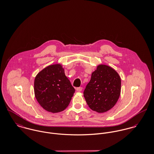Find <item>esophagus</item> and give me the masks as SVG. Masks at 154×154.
I'll list each match as a JSON object with an SVG mask.
<instances>
[{
    "label": "esophagus",
    "mask_w": 154,
    "mask_h": 154,
    "mask_svg": "<svg viewBox=\"0 0 154 154\" xmlns=\"http://www.w3.org/2000/svg\"><path fill=\"white\" fill-rule=\"evenodd\" d=\"M82 87H78V88H76V90L78 91V92H81L82 91Z\"/></svg>",
    "instance_id": "34e87169"
}]
</instances>
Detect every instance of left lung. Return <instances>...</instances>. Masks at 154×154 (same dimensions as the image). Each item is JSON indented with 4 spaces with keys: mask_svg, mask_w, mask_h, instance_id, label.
Segmentation results:
<instances>
[{
    "mask_svg": "<svg viewBox=\"0 0 154 154\" xmlns=\"http://www.w3.org/2000/svg\"><path fill=\"white\" fill-rule=\"evenodd\" d=\"M120 91L121 79L117 72L110 66L100 65L92 73L84 96L91 110L104 112L116 104Z\"/></svg>",
    "mask_w": 154,
    "mask_h": 154,
    "instance_id": "8db88e82",
    "label": "left lung"
}]
</instances>
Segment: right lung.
<instances>
[{"instance_id":"obj_1","label":"right lung","mask_w":154,"mask_h":154,"mask_svg":"<svg viewBox=\"0 0 154 154\" xmlns=\"http://www.w3.org/2000/svg\"><path fill=\"white\" fill-rule=\"evenodd\" d=\"M75 88L60 64L46 67L34 80L35 98L44 110L53 112L62 111L69 106Z\"/></svg>"}]
</instances>
